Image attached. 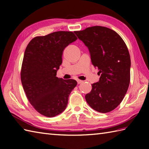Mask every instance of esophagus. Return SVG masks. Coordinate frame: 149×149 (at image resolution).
Wrapping results in <instances>:
<instances>
[{"label":"esophagus","mask_w":149,"mask_h":149,"mask_svg":"<svg viewBox=\"0 0 149 149\" xmlns=\"http://www.w3.org/2000/svg\"><path fill=\"white\" fill-rule=\"evenodd\" d=\"M77 83L79 84H81L82 83H83V81H81V80H79V79H77Z\"/></svg>","instance_id":"esophagus-1"}]
</instances>
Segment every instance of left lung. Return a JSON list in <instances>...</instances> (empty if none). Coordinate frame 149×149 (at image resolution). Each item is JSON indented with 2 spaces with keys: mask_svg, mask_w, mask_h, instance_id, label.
<instances>
[{
  "mask_svg": "<svg viewBox=\"0 0 149 149\" xmlns=\"http://www.w3.org/2000/svg\"><path fill=\"white\" fill-rule=\"evenodd\" d=\"M75 33L88 47L91 63L100 75L85 95L86 102L98 112L111 111L121 103L130 83L127 47L118 33L106 27H90Z\"/></svg>",
  "mask_w": 149,
  "mask_h": 149,
  "instance_id": "obj_1",
  "label": "left lung"
}]
</instances>
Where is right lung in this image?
<instances>
[{
    "label": "right lung",
    "mask_w": 149,
    "mask_h": 149,
    "mask_svg": "<svg viewBox=\"0 0 149 149\" xmlns=\"http://www.w3.org/2000/svg\"><path fill=\"white\" fill-rule=\"evenodd\" d=\"M77 39L72 31H57L34 37L26 47L21 81L28 100L41 115L50 118L61 113L77 86L75 80L56 77L63 50Z\"/></svg>",
    "instance_id": "1"
}]
</instances>
